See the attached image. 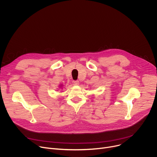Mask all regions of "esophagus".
I'll return each instance as SVG.
<instances>
[{
  "mask_svg": "<svg viewBox=\"0 0 157 157\" xmlns=\"http://www.w3.org/2000/svg\"><path fill=\"white\" fill-rule=\"evenodd\" d=\"M73 84L74 86H78L79 84V81H73Z\"/></svg>",
  "mask_w": 157,
  "mask_h": 157,
  "instance_id": "esophagus-1",
  "label": "esophagus"
}]
</instances>
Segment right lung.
<instances>
[{
    "label": "right lung",
    "instance_id": "right-lung-1",
    "mask_svg": "<svg viewBox=\"0 0 157 157\" xmlns=\"http://www.w3.org/2000/svg\"><path fill=\"white\" fill-rule=\"evenodd\" d=\"M62 87H63V85H62V84H60V85H59V87H60V88H61Z\"/></svg>",
    "mask_w": 157,
    "mask_h": 157
}]
</instances>
